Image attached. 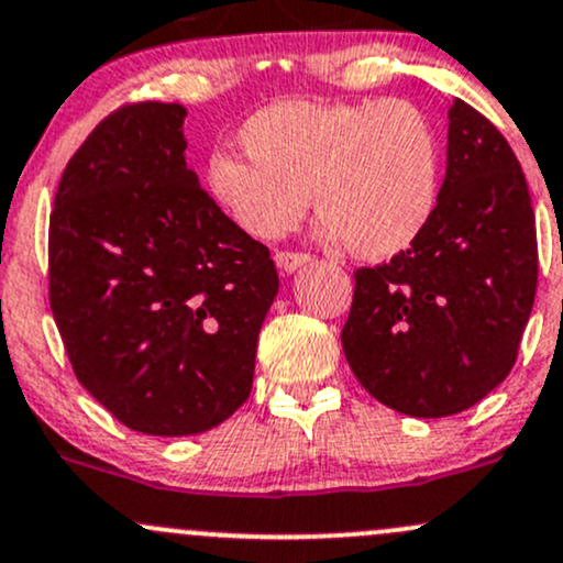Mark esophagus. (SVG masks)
Returning a JSON list of instances; mask_svg holds the SVG:
<instances>
[{"instance_id":"obj_1","label":"esophagus","mask_w":563,"mask_h":563,"mask_svg":"<svg viewBox=\"0 0 563 563\" xmlns=\"http://www.w3.org/2000/svg\"><path fill=\"white\" fill-rule=\"evenodd\" d=\"M275 264H277V269L286 272V275H291V272H297L305 264H310V256H307V253L280 251V253H275Z\"/></svg>"}]
</instances>
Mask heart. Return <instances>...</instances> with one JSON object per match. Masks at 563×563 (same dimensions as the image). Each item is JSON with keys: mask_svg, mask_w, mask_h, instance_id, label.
<instances>
[{"mask_svg": "<svg viewBox=\"0 0 563 563\" xmlns=\"http://www.w3.org/2000/svg\"><path fill=\"white\" fill-rule=\"evenodd\" d=\"M240 140L247 156L212 151L205 186L256 236L291 232L312 194L323 240L388 262L421 240L440 205V137L407 99H286L247 118Z\"/></svg>", "mask_w": 563, "mask_h": 563, "instance_id": "obj_1", "label": "heart"}]
</instances>
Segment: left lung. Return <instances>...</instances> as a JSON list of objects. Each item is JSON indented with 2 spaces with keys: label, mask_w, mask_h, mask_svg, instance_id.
I'll use <instances>...</instances> for the list:
<instances>
[{
  "label": "left lung",
  "mask_w": 563,
  "mask_h": 563,
  "mask_svg": "<svg viewBox=\"0 0 563 563\" xmlns=\"http://www.w3.org/2000/svg\"><path fill=\"white\" fill-rule=\"evenodd\" d=\"M448 167L421 240L356 272L342 351L377 401L445 418L510 375L537 294L529 186L499 129L475 108H448Z\"/></svg>",
  "instance_id": "8db88e82"
}]
</instances>
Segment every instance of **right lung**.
Listing matches in <instances>:
<instances>
[{
  "instance_id": "right-lung-1",
  "label": "right lung",
  "mask_w": 563,
  "mask_h": 563,
  "mask_svg": "<svg viewBox=\"0 0 563 563\" xmlns=\"http://www.w3.org/2000/svg\"><path fill=\"white\" fill-rule=\"evenodd\" d=\"M186 108L104 118L51 212V310L82 388L129 429L188 437L251 396L275 262L186 164Z\"/></svg>"
}]
</instances>
